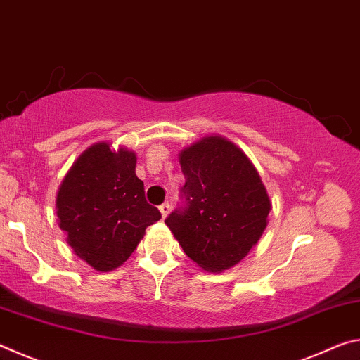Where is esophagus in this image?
Returning a JSON list of instances; mask_svg holds the SVG:
<instances>
[{"label": "esophagus", "instance_id": "esophagus-1", "mask_svg": "<svg viewBox=\"0 0 360 360\" xmlns=\"http://www.w3.org/2000/svg\"><path fill=\"white\" fill-rule=\"evenodd\" d=\"M169 208H172V206H169V203H163V205H160V212H162V217L165 219L167 216H168V212H169Z\"/></svg>", "mask_w": 360, "mask_h": 360}]
</instances>
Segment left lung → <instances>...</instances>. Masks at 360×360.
<instances>
[{"instance_id":"1","label":"left lung","mask_w":360,"mask_h":360,"mask_svg":"<svg viewBox=\"0 0 360 360\" xmlns=\"http://www.w3.org/2000/svg\"><path fill=\"white\" fill-rule=\"evenodd\" d=\"M186 208L165 219L187 257L205 271L235 266L257 245L271 202L260 174L238 146L205 136L179 152Z\"/></svg>"}]
</instances>
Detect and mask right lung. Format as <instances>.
Segmentation results:
<instances>
[{
	"label": "right lung",
	"mask_w": 360,
	"mask_h": 360,
	"mask_svg": "<svg viewBox=\"0 0 360 360\" xmlns=\"http://www.w3.org/2000/svg\"><path fill=\"white\" fill-rule=\"evenodd\" d=\"M136 154L96 143L72 163L57 192L58 227L79 259L96 271L120 266L162 217L146 202Z\"/></svg>",
	"instance_id": "1"
}]
</instances>
